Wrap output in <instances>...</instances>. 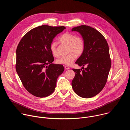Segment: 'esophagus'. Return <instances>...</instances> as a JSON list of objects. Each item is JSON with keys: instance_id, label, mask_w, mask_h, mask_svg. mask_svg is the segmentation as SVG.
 Segmentation results:
<instances>
[{"instance_id": "34e87169", "label": "esophagus", "mask_w": 130, "mask_h": 130, "mask_svg": "<svg viewBox=\"0 0 130 130\" xmlns=\"http://www.w3.org/2000/svg\"><path fill=\"white\" fill-rule=\"evenodd\" d=\"M64 68H65V69H66V70H68V69H69V67L68 66H64Z\"/></svg>"}]
</instances>
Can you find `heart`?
Listing matches in <instances>:
<instances>
[{
	"label": "heart",
	"mask_w": 130,
	"mask_h": 130,
	"mask_svg": "<svg viewBox=\"0 0 130 130\" xmlns=\"http://www.w3.org/2000/svg\"><path fill=\"white\" fill-rule=\"evenodd\" d=\"M59 41L64 44L67 45L68 53L66 56L62 57L57 60L59 64L69 66L72 64L77 56H80L84 52L85 49V42L84 40L80 36H76L68 32L64 33L59 38ZM50 50L53 56L58 57L59 54L56 44L53 42L50 44Z\"/></svg>",
	"instance_id": "obj_1"
}]
</instances>
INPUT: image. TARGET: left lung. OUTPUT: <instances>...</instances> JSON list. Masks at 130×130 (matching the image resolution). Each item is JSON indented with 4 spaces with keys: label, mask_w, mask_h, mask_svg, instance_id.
<instances>
[{
    "label": "left lung",
    "mask_w": 130,
    "mask_h": 130,
    "mask_svg": "<svg viewBox=\"0 0 130 130\" xmlns=\"http://www.w3.org/2000/svg\"><path fill=\"white\" fill-rule=\"evenodd\" d=\"M71 31L78 32L85 42L84 51L75 63L83 69H72L76 75L72 87L80 97L91 98L99 93L107 81L111 67L108 45L103 35L90 26L81 25Z\"/></svg>",
    "instance_id": "left-lung-1"
}]
</instances>
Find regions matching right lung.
<instances>
[{
	"label": "right lung",
	"instance_id": "1",
	"mask_svg": "<svg viewBox=\"0 0 130 130\" xmlns=\"http://www.w3.org/2000/svg\"><path fill=\"white\" fill-rule=\"evenodd\" d=\"M64 26L42 25L32 29L22 39L16 49V70L24 86L37 97L51 95L58 77L63 73L62 65L54 64L50 46Z\"/></svg>",
	"mask_w": 130,
	"mask_h": 130
}]
</instances>
